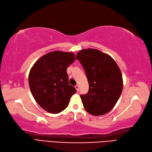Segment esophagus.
<instances>
[{
  "label": "esophagus",
  "instance_id": "obj_1",
  "mask_svg": "<svg viewBox=\"0 0 152 152\" xmlns=\"http://www.w3.org/2000/svg\"><path fill=\"white\" fill-rule=\"evenodd\" d=\"M75 88H76V90H77V92L79 91V86L77 85V86H75Z\"/></svg>",
  "mask_w": 152,
  "mask_h": 152
}]
</instances>
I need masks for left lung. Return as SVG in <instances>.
Returning a JSON list of instances; mask_svg holds the SVG:
<instances>
[{"label":"left lung","instance_id":"1","mask_svg":"<svg viewBox=\"0 0 152 152\" xmlns=\"http://www.w3.org/2000/svg\"><path fill=\"white\" fill-rule=\"evenodd\" d=\"M89 85L87 94L80 95L83 107L94 116L107 113L121 96L123 82L121 70L111 56L96 49L80 50L77 54Z\"/></svg>","mask_w":152,"mask_h":152}]
</instances>
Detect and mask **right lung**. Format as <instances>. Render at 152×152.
Returning <instances> with one entry per match:
<instances>
[{
  "label": "right lung",
  "mask_w": 152,
  "mask_h": 152,
  "mask_svg": "<svg viewBox=\"0 0 152 152\" xmlns=\"http://www.w3.org/2000/svg\"><path fill=\"white\" fill-rule=\"evenodd\" d=\"M75 60L72 52L55 51L41 56L31 68L30 90L36 101L45 111L57 114L69 105L77 91L69 84L66 69Z\"/></svg>",
  "instance_id": "right-lung-1"
}]
</instances>
